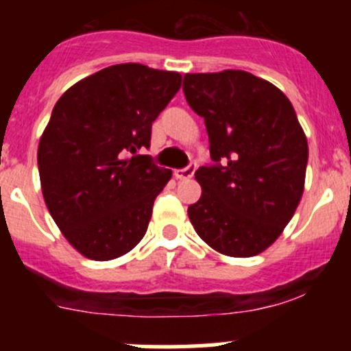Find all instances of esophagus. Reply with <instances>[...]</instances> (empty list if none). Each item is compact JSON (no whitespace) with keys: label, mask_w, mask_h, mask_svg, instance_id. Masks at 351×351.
I'll list each match as a JSON object with an SVG mask.
<instances>
[{"label":"esophagus","mask_w":351,"mask_h":351,"mask_svg":"<svg viewBox=\"0 0 351 351\" xmlns=\"http://www.w3.org/2000/svg\"><path fill=\"white\" fill-rule=\"evenodd\" d=\"M193 173H195V166L190 165L183 169H175V171H173V175H175L176 180H189V178H192Z\"/></svg>","instance_id":"34e87169"}]
</instances>
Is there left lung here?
<instances>
[{"label":"left lung","mask_w":351,"mask_h":351,"mask_svg":"<svg viewBox=\"0 0 351 351\" xmlns=\"http://www.w3.org/2000/svg\"><path fill=\"white\" fill-rule=\"evenodd\" d=\"M183 93L204 117L215 162L195 171L202 195L190 222L226 256L260 254L304 193L309 147L295 110L275 84L239 69L185 74Z\"/></svg>","instance_id":"1"}]
</instances>
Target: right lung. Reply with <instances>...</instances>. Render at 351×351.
Instances as JSON below:
<instances>
[{"label": "right lung", "instance_id": "obj_1", "mask_svg": "<svg viewBox=\"0 0 351 351\" xmlns=\"http://www.w3.org/2000/svg\"><path fill=\"white\" fill-rule=\"evenodd\" d=\"M180 86V73L125 62L77 81L56 104L37 151L42 195L83 256L113 260L146 234L171 169L139 151Z\"/></svg>", "mask_w": 351, "mask_h": 351}]
</instances>
